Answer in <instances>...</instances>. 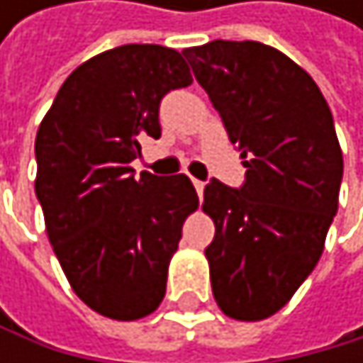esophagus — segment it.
I'll use <instances>...</instances> for the list:
<instances>
[{
	"mask_svg": "<svg viewBox=\"0 0 363 363\" xmlns=\"http://www.w3.org/2000/svg\"><path fill=\"white\" fill-rule=\"evenodd\" d=\"M194 187H196L198 196L202 198V194H204V183H202V180H196V178H194Z\"/></svg>",
	"mask_w": 363,
	"mask_h": 363,
	"instance_id": "34e87169",
	"label": "esophagus"
}]
</instances>
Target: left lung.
I'll use <instances>...</instances> for the list:
<instances>
[{
	"label": "left lung",
	"instance_id": "1",
	"mask_svg": "<svg viewBox=\"0 0 363 363\" xmlns=\"http://www.w3.org/2000/svg\"><path fill=\"white\" fill-rule=\"evenodd\" d=\"M183 56L248 167L240 189L204 187L213 296L228 318L257 323L289 303L325 250L344 172L333 115L313 78L270 45L211 40Z\"/></svg>",
	"mask_w": 363,
	"mask_h": 363
}]
</instances>
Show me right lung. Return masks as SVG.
Segmentation results:
<instances>
[{
    "instance_id": "obj_1",
    "label": "right lung",
    "mask_w": 363,
    "mask_h": 363,
    "mask_svg": "<svg viewBox=\"0 0 363 363\" xmlns=\"http://www.w3.org/2000/svg\"><path fill=\"white\" fill-rule=\"evenodd\" d=\"M191 82L176 50L121 45L76 67L38 126L34 191L50 244L78 298L106 318L139 320L161 305L198 208L185 174L130 167L141 137H161L163 95Z\"/></svg>"
}]
</instances>
